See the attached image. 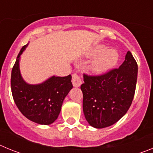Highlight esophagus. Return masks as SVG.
Segmentation results:
<instances>
[{"instance_id":"esophagus-1","label":"esophagus","mask_w":153,"mask_h":153,"mask_svg":"<svg viewBox=\"0 0 153 153\" xmlns=\"http://www.w3.org/2000/svg\"><path fill=\"white\" fill-rule=\"evenodd\" d=\"M83 81L81 79L80 76H78L76 74H74L72 76V83L75 87H79L82 84Z\"/></svg>"}]
</instances>
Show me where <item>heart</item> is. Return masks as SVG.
<instances>
[{
	"instance_id": "obj_1",
	"label": "heart",
	"mask_w": 153,
	"mask_h": 153,
	"mask_svg": "<svg viewBox=\"0 0 153 153\" xmlns=\"http://www.w3.org/2000/svg\"><path fill=\"white\" fill-rule=\"evenodd\" d=\"M88 58H95L90 64V70L94 74H102L111 69L119 60V53L114 49H106L105 45H96L87 52Z\"/></svg>"
}]
</instances>
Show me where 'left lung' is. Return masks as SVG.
Here are the masks:
<instances>
[{
  "instance_id": "1",
  "label": "left lung",
  "mask_w": 153,
  "mask_h": 153,
  "mask_svg": "<svg viewBox=\"0 0 153 153\" xmlns=\"http://www.w3.org/2000/svg\"><path fill=\"white\" fill-rule=\"evenodd\" d=\"M137 74V63L128 51L119 68L100 76L83 75V110L91 126H110L126 113L134 97Z\"/></svg>"
}]
</instances>
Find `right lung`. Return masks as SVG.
I'll use <instances>...</instances> for the list:
<instances>
[{
	"instance_id": "add662e5",
	"label": "right lung",
	"mask_w": 153,
	"mask_h": 153,
	"mask_svg": "<svg viewBox=\"0 0 153 153\" xmlns=\"http://www.w3.org/2000/svg\"><path fill=\"white\" fill-rule=\"evenodd\" d=\"M27 45L21 48L12 69V96L26 118L40 125H50L57 119L65 97L73 88L72 76H52L39 84L27 83L21 76L19 62Z\"/></svg>"
}]
</instances>
